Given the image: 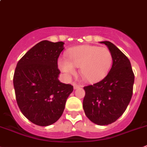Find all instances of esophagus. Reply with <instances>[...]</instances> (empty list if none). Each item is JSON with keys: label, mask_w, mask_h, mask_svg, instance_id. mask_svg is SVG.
<instances>
[{"label": "esophagus", "mask_w": 147, "mask_h": 147, "mask_svg": "<svg viewBox=\"0 0 147 147\" xmlns=\"http://www.w3.org/2000/svg\"><path fill=\"white\" fill-rule=\"evenodd\" d=\"M73 86H74V90H76V89H78L79 87H80V85L76 82L73 83Z\"/></svg>", "instance_id": "1"}]
</instances>
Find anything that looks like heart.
<instances>
[{
	"label": "heart",
	"mask_w": 147,
	"mask_h": 147,
	"mask_svg": "<svg viewBox=\"0 0 147 147\" xmlns=\"http://www.w3.org/2000/svg\"><path fill=\"white\" fill-rule=\"evenodd\" d=\"M113 61L112 54L107 47L81 45L67 52V59L60 58L59 68L67 76L79 73L88 82L94 83L103 79L109 71Z\"/></svg>",
	"instance_id": "heart-1"
}]
</instances>
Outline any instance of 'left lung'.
Here are the masks:
<instances>
[{"mask_svg": "<svg viewBox=\"0 0 147 147\" xmlns=\"http://www.w3.org/2000/svg\"><path fill=\"white\" fill-rule=\"evenodd\" d=\"M107 46L113 57L107 76L93 85L84 87L83 109L89 119L98 125L115 122L127 109L133 95L134 74L129 59L110 41Z\"/></svg>", "mask_w": 147, "mask_h": 147, "instance_id": "obj_1", "label": "left lung"}]
</instances>
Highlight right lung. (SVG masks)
I'll use <instances>...</instances> for the list:
<instances>
[{"label":"right lung","mask_w":147,"mask_h":147,"mask_svg":"<svg viewBox=\"0 0 147 147\" xmlns=\"http://www.w3.org/2000/svg\"><path fill=\"white\" fill-rule=\"evenodd\" d=\"M64 43L42 41L17 63L13 79L20 111L35 125L48 126L63 114L74 87L59 81L57 60Z\"/></svg>","instance_id":"1"}]
</instances>
